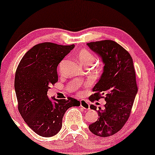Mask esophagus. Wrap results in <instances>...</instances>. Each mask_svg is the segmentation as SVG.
I'll list each match as a JSON object with an SVG mask.
<instances>
[{"mask_svg":"<svg viewBox=\"0 0 155 155\" xmlns=\"http://www.w3.org/2000/svg\"><path fill=\"white\" fill-rule=\"evenodd\" d=\"M80 105H81V107H83L85 110H89V108H90L88 101H86V100H81Z\"/></svg>","mask_w":155,"mask_h":155,"instance_id":"obj_1","label":"esophagus"}]
</instances>
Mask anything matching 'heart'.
<instances>
[{
  "mask_svg": "<svg viewBox=\"0 0 155 155\" xmlns=\"http://www.w3.org/2000/svg\"><path fill=\"white\" fill-rule=\"evenodd\" d=\"M77 58L81 64L86 66H90L95 61V57H94L93 54L91 53L90 51H89L88 50H87V49H81V50H80L77 54ZM65 61L66 60H63L60 63V66H59L60 70H61L62 67L64 65Z\"/></svg>",
  "mask_w": 155,
  "mask_h": 155,
  "instance_id": "heart-1",
  "label": "heart"
}]
</instances>
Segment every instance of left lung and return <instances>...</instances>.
<instances>
[{"mask_svg":"<svg viewBox=\"0 0 155 155\" xmlns=\"http://www.w3.org/2000/svg\"><path fill=\"white\" fill-rule=\"evenodd\" d=\"M89 48L101 58L104 71L92 89L89 99L106 101L104 109L98 111V119L89 125L92 134L98 137L112 136L122 128L130 116L137 93L136 73L130 54L118 43L102 40L87 43ZM96 110V107L90 105Z\"/></svg>","mask_w":155,"mask_h":155,"instance_id":"obj_1","label":"left lung"}]
</instances>
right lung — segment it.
Returning a JSON list of instances; mask_svg holds the SVG:
<instances>
[{
    "instance_id": "right-lung-1",
    "label": "right lung",
    "mask_w": 155,
    "mask_h": 155,
    "mask_svg": "<svg viewBox=\"0 0 155 155\" xmlns=\"http://www.w3.org/2000/svg\"><path fill=\"white\" fill-rule=\"evenodd\" d=\"M74 48V45L52 42L36 45L17 67L14 86L18 111L27 125L41 137L57 134L67 110L80 106V101L71 97L51 100L47 95L50 86L58 81L57 66Z\"/></svg>"
}]
</instances>
